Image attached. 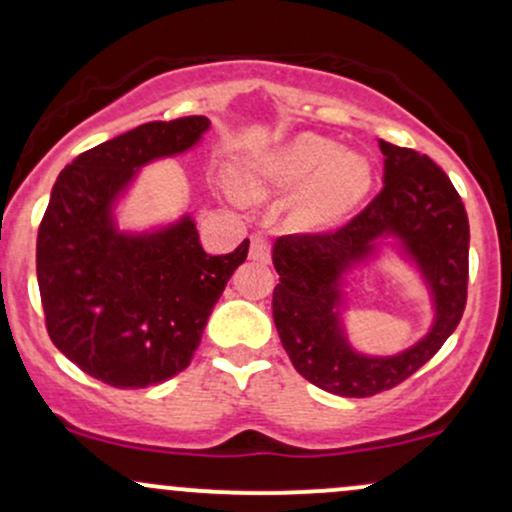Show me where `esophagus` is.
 I'll return each mask as SVG.
<instances>
[{
    "label": "esophagus",
    "instance_id": "34e87169",
    "mask_svg": "<svg viewBox=\"0 0 512 512\" xmlns=\"http://www.w3.org/2000/svg\"><path fill=\"white\" fill-rule=\"evenodd\" d=\"M269 255H272L269 240L262 238V235H252V240H250V257H252V260L269 262Z\"/></svg>",
    "mask_w": 512,
    "mask_h": 512
}]
</instances>
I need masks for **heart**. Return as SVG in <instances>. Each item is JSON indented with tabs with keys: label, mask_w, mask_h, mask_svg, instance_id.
<instances>
[{
	"label": "heart",
	"mask_w": 512,
	"mask_h": 512,
	"mask_svg": "<svg viewBox=\"0 0 512 512\" xmlns=\"http://www.w3.org/2000/svg\"><path fill=\"white\" fill-rule=\"evenodd\" d=\"M316 178L303 218L328 223L350 209L367 192L369 165L355 153H342L335 143L318 136H299L269 160L262 187L299 189Z\"/></svg>",
	"instance_id": "1"
}]
</instances>
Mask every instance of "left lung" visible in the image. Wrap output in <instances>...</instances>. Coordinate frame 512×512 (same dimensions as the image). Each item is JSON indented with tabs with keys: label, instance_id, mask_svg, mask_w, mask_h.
<instances>
[{
	"label": "left lung",
	"instance_id": "obj_1",
	"mask_svg": "<svg viewBox=\"0 0 512 512\" xmlns=\"http://www.w3.org/2000/svg\"><path fill=\"white\" fill-rule=\"evenodd\" d=\"M384 187L335 230L284 235L274 245L279 284L272 316L291 364L318 389L347 398L389 391L435 357L462 320L469 282V218L449 177L428 155L379 140ZM381 234L402 238L433 286L438 320L398 358L352 353L337 330L339 274L366 256Z\"/></svg>",
	"mask_w": 512,
	"mask_h": 512
}]
</instances>
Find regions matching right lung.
I'll list each match as a JSON object with an SVG mask.
<instances>
[{"label":"right lung","instance_id":"1","mask_svg":"<svg viewBox=\"0 0 512 512\" xmlns=\"http://www.w3.org/2000/svg\"><path fill=\"white\" fill-rule=\"evenodd\" d=\"M206 116L150 121L84 150L60 172L38 226L36 274L46 330L84 374L145 389L192 362L211 308L250 240L209 255L192 218L131 238L111 226V201L136 167L192 148Z\"/></svg>","mask_w":512,"mask_h":512}]
</instances>
